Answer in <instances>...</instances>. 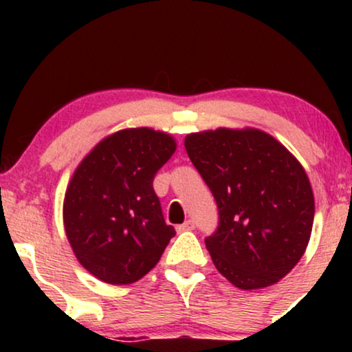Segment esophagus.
I'll list each match as a JSON object with an SVG mask.
<instances>
[{
	"mask_svg": "<svg viewBox=\"0 0 352 352\" xmlns=\"http://www.w3.org/2000/svg\"><path fill=\"white\" fill-rule=\"evenodd\" d=\"M195 228V223H193L192 220H187L185 221V223H182V225H179V227H177V232H190V230H193Z\"/></svg>",
	"mask_w": 352,
	"mask_h": 352,
	"instance_id": "34e87169",
	"label": "esophagus"
}]
</instances>
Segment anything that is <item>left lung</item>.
I'll list each match as a JSON object with an SVG mask.
<instances>
[{
  "label": "left lung",
  "mask_w": 352,
  "mask_h": 352,
  "mask_svg": "<svg viewBox=\"0 0 352 352\" xmlns=\"http://www.w3.org/2000/svg\"><path fill=\"white\" fill-rule=\"evenodd\" d=\"M185 148L217 201L218 228L205 238L215 268L240 289L285 278L314 220L313 188L296 157L253 127L192 132Z\"/></svg>",
  "instance_id": "obj_1"
}]
</instances>
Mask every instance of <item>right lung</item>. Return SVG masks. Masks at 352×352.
<instances>
[{
	"label": "right lung",
	"mask_w": 352,
	"mask_h": 352,
	"mask_svg": "<svg viewBox=\"0 0 352 352\" xmlns=\"http://www.w3.org/2000/svg\"><path fill=\"white\" fill-rule=\"evenodd\" d=\"M170 134L151 127L104 137L80 160L63 205L66 236L89 273L109 285L139 281L175 235L152 187L175 152Z\"/></svg>",
	"instance_id": "1"
}]
</instances>
